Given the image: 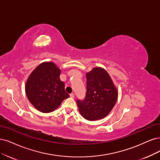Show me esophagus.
Here are the masks:
<instances>
[{
    "instance_id": "obj_1",
    "label": "esophagus",
    "mask_w": 160,
    "mask_h": 160,
    "mask_svg": "<svg viewBox=\"0 0 160 160\" xmlns=\"http://www.w3.org/2000/svg\"><path fill=\"white\" fill-rule=\"evenodd\" d=\"M70 98H74V93H71V94H70Z\"/></svg>"
}]
</instances>
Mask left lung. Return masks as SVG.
<instances>
[{"mask_svg":"<svg viewBox=\"0 0 160 160\" xmlns=\"http://www.w3.org/2000/svg\"><path fill=\"white\" fill-rule=\"evenodd\" d=\"M87 92L84 100L77 101L81 115L88 121L103 119L113 108L118 90L108 72L95 67L86 74Z\"/></svg>","mask_w":160,"mask_h":160,"instance_id":"1","label":"left lung"}]
</instances>
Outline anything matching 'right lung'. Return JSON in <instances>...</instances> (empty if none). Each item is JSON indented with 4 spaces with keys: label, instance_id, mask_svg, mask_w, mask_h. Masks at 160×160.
Instances as JSON below:
<instances>
[{
    "label": "right lung",
    "instance_id": "right-lung-1",
    "mask_svg": "<svg viewBox=\"0 0 160 160\" xmlns=\"http://www.w3.org/2000/svg\"><path fill=\"white\" fill-rule=\"evenodd\" d=\"M61 72L54 62H43L28 76L25 85L26 96L33 107L42 113L55 111L70 97L60 79Z\"/></svg>",
    "mask_w": 160,
    "mask_h": 160
}]
</instances>
